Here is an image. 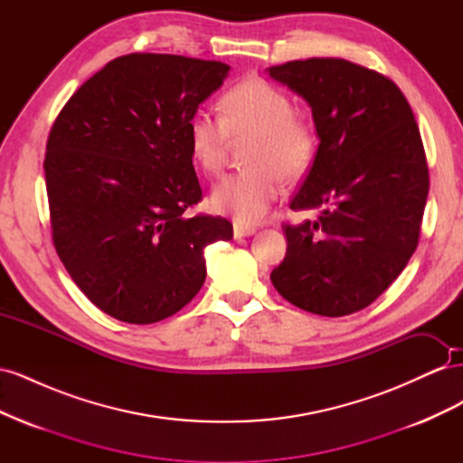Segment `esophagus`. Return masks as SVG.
<instances>
[{
    "label": "esophagus",
    "mask_w": 463,
    "mask_h": 463,
    "mask_svg": "<svg viewBox=\"0 0 463 463\" xmlns=\"http://www.w3.org/2000/svg\"><path fill=\"white\" fill-rule=\"evenodd\" d=\"M257 233V228L253 226H245L241 222H233V235L235 237H247V235H253Z\"/></svg>",
    "instance_id": "esophagus-1"
}]
</instances>
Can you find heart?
Returning <instances> with one entry per match:
<instances>
[{"label":"heart","instance_id":"b5f03b06","mask_svg":"<svg viewBox=\"0 0 463 463\" xmlns=\"http://www.w3.org/2000/svg\"><path fill=\"white\" fill-rule=\"evenodd\" d=\"M222 116L197 109L187 125L193 160L216 175L233 143L245 146L249 167L223 177L213 191V204L240 222L260 220L282 193V175L296 181L311 170L318 150L315 123L296 114L291 98L272 82L250 77L223 92Z\"/></svg>","mask_w":463,"mask_h":463}]
</instances>
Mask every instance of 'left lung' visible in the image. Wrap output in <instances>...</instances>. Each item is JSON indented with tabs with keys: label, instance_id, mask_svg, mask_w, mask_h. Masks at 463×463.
<instances>
[{
	"label": "left lung",
	"instance_id": "1",
	"mask_svg": "<svg viewBox=\"0 0 463 463\" xmlns=\"http://www.w3.org/2000/svg\"><path fill=\"white\" fill-rule=\"evenodd\" d=\"M269 73L313 109L318 150L282 223L288 250L270 274L279 296L322 317L369 307L417 249L429 165L410 102L394 80L344 58H309Z\"/></svg>",
	"mask_w": 463,
	"mask_h": 463
}]
</instances>
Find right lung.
Returning a JSON list of instances; mask_svg holds the SVG:
<instances>
[{"mask_svg":"<svg viewBox=\"0 0 463 463\" xmlns=\"http://www.w3.org/2000/svg\"><path fill=\"white\" fill-rule=\"evenodd\" d=\"M230 65L172 53L109 61L69 98L46 143L53 247L106 315L152 325L197 296L203 250L232 222L187 210L203 201L187 125Z\"/></svg>","mask_w":463,"mask_h":463,"instance_id":"add662e5","label":"right lung"}]
</instances>
